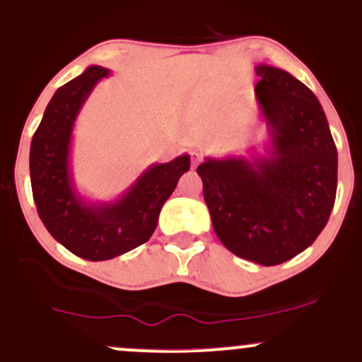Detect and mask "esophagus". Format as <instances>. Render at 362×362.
<instances>
[{"mask_svg":"<svg viewBox=\"0 0 362 362\" xmlns=\"http://www.w3.org/2000/svg\"><path fill=\"white\" fill-rule=\"evenodd\" d=\"M199 161H201V155L194 151V153H192V165H194V167H197Z\"/></svg>","mask_w":362,"mask_h":362,"instance_id":"1","label":"esophagus"}]
</instances>
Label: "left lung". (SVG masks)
Returning <instances> with one entry per match:
<instances>
[{
    "instance_id": "left-lung-1",
    "label": "left lung",
    "mask_w": 362,
    "mask_h": 362,
    "mask_svg": "<svg viewBox=\"0 0 362 362\" xmlns=\"http://www.w3.org/2000/svg\"><path fill=\"white\" fill-rule=\"evenodd\" d=\"M255 102L267 124L265 153L206 158L197 167L213 228L236 257L271 267L317 240L337 192V148L305 83L255 66Z\"/></svg>"
}]
</instances>
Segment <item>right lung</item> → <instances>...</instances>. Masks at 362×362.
I'll return each mask as SVG.
<instances>
[{"instance_id": "add662e5", "label": "right lung", "mask_w": 362, "mask_h": 362, "mask_svg": "<svg viewBox=\"0 0 362 362\" xmlns=\"http://www.w3.org/2000/svg\"><path fill=\"white\" fill-rule=\"evenodd\" d=\"M110 69L88 66L54 93L30 144V182L37 213L62 247L85 260L122 255L151 238L158 216L189 172L190 156L153 163L112 201H90L71 167L73 129L86 98Z\"/></svg>"}]
</instances>
